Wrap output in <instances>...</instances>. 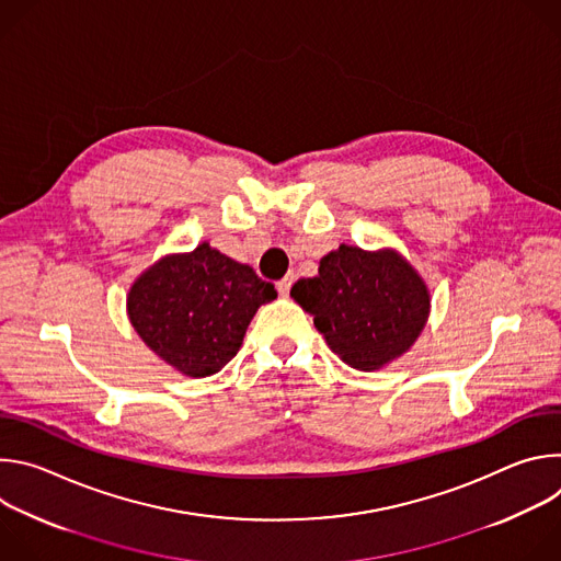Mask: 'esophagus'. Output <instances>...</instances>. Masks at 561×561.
Segmentation results:
<instances>
[{"instance_id": "1", "label": "esophagus", "mask_w": 561, "mask_h": 561, "mask_svg": "<svg viewBox=\"0 0 561 561\" xmlns=\"http://www.w3.org/2000/svg\"><path fill=\"white\" fill-rule=\"evenodd\" d=\"M290 286H293V275H286L284 279H279V282H277V293H279L282 297H288Z\"/></svg>"}]
</instances>
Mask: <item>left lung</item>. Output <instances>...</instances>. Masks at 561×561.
<instances>
[{
    "label": "left lung",
    "instance_id": "1",
    "mask_svg": "<svg viewBox=\"0 0 561 561\" xmlns=\"http://www.w3.org/2000/svg\"><path fill=\"white\" fill-rule=\"evenodd\" d=\"M290 297L312 314L329 348L364 373L409 353L431 314L424 277L394 249L342 244L319 260L314 277L295 282Z\"/></svg>",
    "mask_w": 561,
    "mask_h": 561
}]
</instances>
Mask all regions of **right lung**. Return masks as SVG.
Here are the masks:
<instances>
[{
	"mask_svg": "<svg viewBox=\"0 0 561 561\" xmlns=\"http://www.w3.org/2000/svg\"><path fill=\"white\" fill-rule=\"evenodd\" d=\"M275 297V286L249 264L204 242L191 253L159 257L137 275L126 295V312L159 359L202 379L237 355L257 308Z\"/></svg>",
	"mask_w": 561,
	"mask_h": 561,
	"instance_id": "1",
	"label": "right lung"
}]
</instances>
